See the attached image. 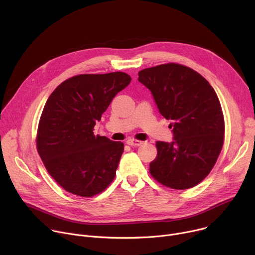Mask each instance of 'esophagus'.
Here are the masks:
<instances>
[{"label":"esophagus","mask_w":255,"mask_h":255,"mask_svg":"<svg viewBox=\"0 0 255 255\" xmlns=\"http://www.w3.org/2000/svg\"><path fill=\"white\" fill-rule=\"evenodd\" d=\"M127 144L130 145V146H139L142 144V141L141 140H136V139H128L127 140Z\"/></svg>","instance_id":"esophagus-1"}]
</instances>
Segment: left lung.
<instances>
[{"label": "left lung", "instance_id": "8db88e82", "mask_svg": "<svg viewBox=\"0 0 255 255\" xmlns=\"http://www.w3.org/2000/svg\"><path fill=\"white\" fill-rule=\"evenodd\" d=\"M138 81L173 128L171 142L156 143L150 174L168 188H193L209 174L224 144V115L214 89L196 71L177 63L144 69Z\"/></svg>", "mask_w": 255, "mask_h": 255}]
</instances>
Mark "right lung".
<instances>
[{
  "mask_svg": "<svg viewBox=\"0 0 255 255\" xmlns=\"http://www.w3.org/2000/svg\"><path fill=\"white\" fill-rule=\"evenodd\" d=\"M130 81L122 72L79 75L62 82L47 99L37 148L49 174L69 193L92 197L115 178L124 144L94 135L93 128Z\"/></svg>",
  "mask_w": 255,
  "mask_h": 255,
  "instance_id": "1",
  "label": "right lung"
}]
</instances>
